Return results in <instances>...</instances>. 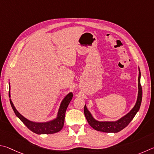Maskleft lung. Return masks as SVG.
Returning a JSON list of instances; mask_svg holds the SVG:
<instances>
[{
    "label": "left lung",
    "instance_id": "1",
    "mask_svg": "<svg viewBox=\"0 0 154 154\" xmlns=\"http://www.w3.org/2000/svg\"><path fill=\"white\" fill-rule=\"evenodd\" d=\"M141 79V72L139 67V78H138V95H137V101L130 112L125 116H124L120 119L116 121H99L97 120L93 115L88 109L87 106H85L84 113L86 118H87L88 123L89 124L91 127L95 130L104 132V133H118L127 126L131 120L133 119L134 116L139 110L140 106L142 101V88L140 82Z\"/></svg>",
    "mask_w": 154,
    "mask_h": 154
}]
</instances>
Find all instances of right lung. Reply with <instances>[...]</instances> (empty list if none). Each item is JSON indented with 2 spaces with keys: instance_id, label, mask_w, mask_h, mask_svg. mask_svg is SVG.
Returning a JSON list of instances; mask_svg holds the SVG:
<instances>
[{
  "instance_id": "obj_1",
  "label": "right lung",
  "mask_w": 154,
  "mask_h": 154,
  "mask_svg": "<svg viewBox=\"0 0 154 154\" xmlns=\"http://www.w3.org/2000/svg\"><path fill=\"white\" fill-rule=\"evenodd\" d=\"M10 87V84H9ZM9 96L11 97L10 95V89L9 92ZM73 97V94L72 92L69 93L63 99V100L61 102L59 108L58 109L57 114V116L54 119L47 121V122H34L28 119H27L24 116H23L17 109L13 105L11 99L10 100V103L12 108L14 111L15 114L19 119L28 127L29 130L33 132V133L38 134H53L57 132L60 131L63 128L64 125L65 120V114L67 109V107L68 106L70 101L72 100Z\"/></svg>"
}]
</instances>
